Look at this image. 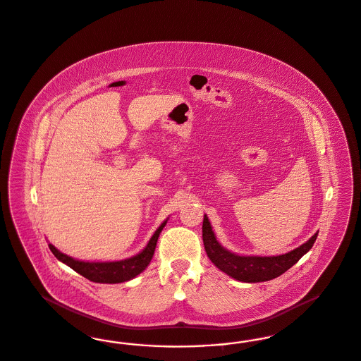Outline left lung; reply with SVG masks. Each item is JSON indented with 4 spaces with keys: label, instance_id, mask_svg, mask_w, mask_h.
<instances>
[{
    "label": "left lung",
    "instance_id": "obj_1",
    "mask_svg": "<svg viewBox=\"0 0 361 361\" xmlns=\"http://www.w3.org/2000/svg\"><path fill=\"white\" fill-rule=\"evenodd\" d=\"M317 233L298 248L279 256H240L225 249L214 236L212 225L204 216L202 241L211 262L224 274L243 283H262L286 272L313 247Z\"/></svg>",
    "mask_w": 361,
    "mask_h": 361
}]
</instances>
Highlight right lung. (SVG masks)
<instances>
[{"label": "right lung", "instance_id": "add662e5", "mask_svg": "<svg viewBox=\"0 0 361 361\" xmlns=\"http://www.w3.org/2000/svg\"><path fill=\"white\" fill-rule=\"evenodd\" d=\"M166 221L168 220H165L157 228V231L153 233V236L150 237L149 243L147 244V247L142 249L138 255L130 257V259L120 260V262H80V260H75L71 256L63 255V252H60L51 244H49V249L60 262L66 264L77 274L84 276L85 279L93 281V283H99V284L124 283V281H129V280L135 279L137 274H141L149 265L150 260L153 257V253H154V249H156L157 240H159L162 228L165 226Z\"/></svg>", "mask_w": 361, "mask_h": 361}]
</instances>
